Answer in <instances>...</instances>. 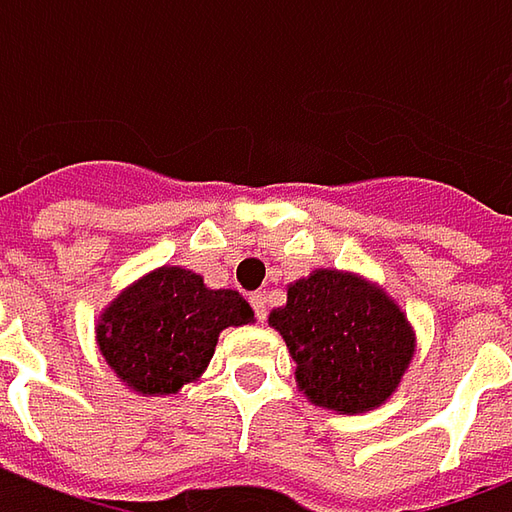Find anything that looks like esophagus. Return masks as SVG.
<instances>
[{"mask_svg": "<svg viewBox=\"0 0 512 512\" xmlns=\"http://www.w3.org/2000/svg\"><path fill=\"white\" fill-rule=\"evenodd\" d=\"M249 302H252V308H255L257 319L263 322V319H266V294H263V291H255V294L249 297Z\"/></svg>", "mask_w": 512, "mask_h": 512, "instance_id": "34e87169", "label": "esophagus"}]
</instances>
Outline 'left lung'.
<instances>
[{
	"instance_id": "obj_1",
	"label": "left lung",
	"mask_w": 512,
	"mask_h": 512,
	"mask_svg": "<svg viewBox=\"0 0 512 512\" xmlns=\"http://www.w3.org/2000/svg\"><path fill=\"white\" fill-rule=\"evenodd\" d=\"M269 325L297 364V389L339 415L387 403L415 358V330L401 305L353 271L316 269L294 280Z\"/></svg>"
}]
</instances>
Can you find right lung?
I'll return each mask as SVG.
<instances>
[{"mask_svg":"<svg viewBox=\"0 0 512 512\" xmlns=\"http://www.w3.org/2000/svg\"><path fill=\"white\" fill-rule=\"evenodd\" d=\"M249 322L255 311L238 291L207 288L182 266H159L103 308L95 339L125 387L162 398L204 375L221 330Z\"/></svg>","mask_w":512,"mask_h":512,"instance_id":"right-lung-1","label":"right lung"}]
</instances>
